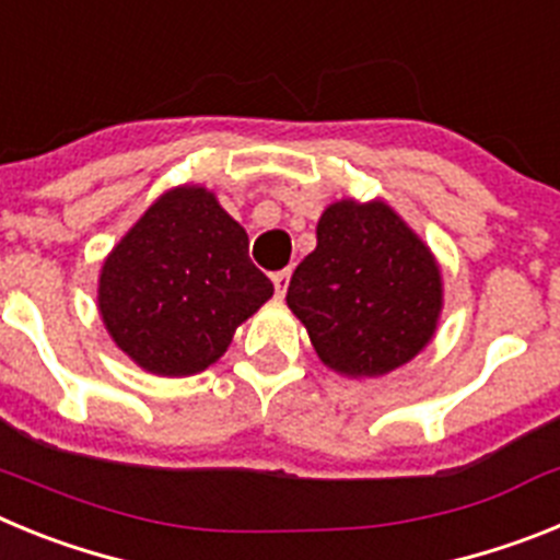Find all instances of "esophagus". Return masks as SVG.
Here are the masks:
<instances>
[{
    "instance_id": "1",
    "label": "esophagus",
    "mask_w": 560,
    "mask_h": 560,
    "mask_svg": "<svg viewBox=\"0 0 560 560\" xmlns=\"http://www.w3.org/2000/svg\"><path fill=\"white\" fill-rule=\"evenodd\" d=\"M289 277H291V269H280V271H275V275H271V283H275V291H277V296H280V300H283L285 289H289Z\"/></svg>"
}]
</instances>
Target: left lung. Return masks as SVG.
Returning a JSON list of instances; mask_svg holds the SVG:
<instances>
[{"mask_svg":"<svg viewBox=\"0 0 560 560\" xmlns=\"http://www.w3.org/2000/svg\"><path fill=\"white\" fill-rule=\"evenodd\" d=\"M325 368L381 378L434 339L443 271L427 241L387 201L339 199L316 224V249L285 294Z\"/></svg>","mask_w":560,"mask_h":560,"instance_id":"1","label":"left lung"}]
</instances>
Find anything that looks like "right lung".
I'll return each mask as SVG.
<instances>
[{"label": "right lung", "instance_id": "right-lung-1", "mask_svg": "<svg viewBox=\"0 0 560 560\" xmlns=\"http://www.w3.org/2000/svg\"><path fill=\"white\" fill-rule=\"evenodd\" d=\"M271 294V280L249 260L246 230L205 185L162 192L97 277V311L114 345L165 378L215 364Z\"/></svg>", "mask_w": 560, "mask_h": 560}]
</instances>
